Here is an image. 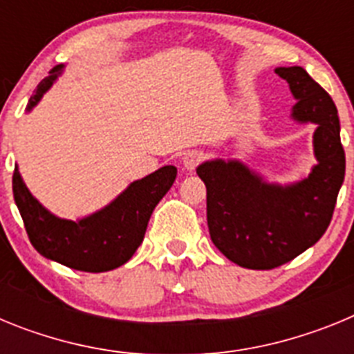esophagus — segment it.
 Masks as SVG:
<instances>
[{"label": "esophagus", "instance_id": "esophagus-1", "mask_svg": "<svg viewBox=\"0 0 354 354\" xmlns=\"http://www.w3.org/2000/svg\"><path fill=\"white\" fill-rule=\"evenodd\" d=\"M202 152H198V150H187L186 154L183 156V165L184 168H187V170H193V168H196L200 165V161H202Z\"/></svg>", "mask_w": 354, "mask_h": 354}]
</instances>
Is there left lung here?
I'll use <instances>...</instances> for the list:
<instances>
[{"mask_svg":"<svg viewBox=\"0 0 354 354\" xmlns=\"http://www.w3.org/2000/svg\"><path fill=\"white\" fill-rule=\"evenodd\" d=\"M298 99L292 117L314 122L317 165L292 186L268 184L239 161H207L196 174L207 187V227L214 246L248 270H273L326 232L346 174L340 122L330 93L305 68L278 67Z\"/></svg>","mask_w":354,"mask_h":354,"instance_id":"left-lung-1","label":"left lung"}]
</instances>
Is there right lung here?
<instances>
[{"mask_svg":"<svg viewBox=\"0 0 354 354\" xmlns=\"http://www.w3.org/2000/svg\"><path fill=\"white\" fill-rule=\"evenodd\" d=\"M62 71L51 68V76L39 83L30 97L31 109L48 92ZM177 177V168L162 167L142 180L131 184L108 207L80 221L60 220L46 211L24 186L17 167L12 177L14 200L33 248L46 259L86 273H102L126 264L142 245L150 214L167 195Z\"/></svg>","mask_w":354,"mask_h":354,"instance_id":"obj_1","label":"right lung"}]
</instances>
